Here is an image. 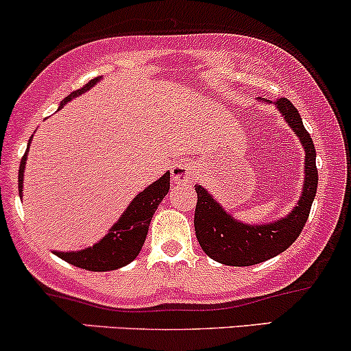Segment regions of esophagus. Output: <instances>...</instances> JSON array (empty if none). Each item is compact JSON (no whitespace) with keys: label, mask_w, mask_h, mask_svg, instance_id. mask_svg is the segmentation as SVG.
I'll list each match as a JSON object with an SVG mask.
<instances>
[{"label":"esophagus","mask_w":351,"mask_h":351,"mask_svg":"<svg viewBox=\"0 0 351 351\" xmlns=\"http://www.w3.org/2000/svg\"><path fill=\"white\" fill-rule=\"evenodd\" d=\"M195 176V165L192 160H180L179 164L174 165L172 169V179L176 184H189L194 180Z\"/></svg>","instance_id":"1"}]
</instances>
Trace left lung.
<instances>
[{
	"mask_svg": "<svg viewBox=\"0 0 351 351\" xmlns=\"http://www.w3.org/2000/svg\"><path fill=\"white\" fill-rule=\"evenodd\" d=\"M269 102V101H262ZM289 128L300 141L305 160H303L302 194L292 210L283 217L263 223H247L235 219L223 208L206 187L195 184V235L200 247L212 261L230 267H250L269 261L285 252L297 240L305 227L312 208L318 186V171L315 159L313 141L306 132L302 117L295 106L285 97L274 102Z\"/></svg>",
	"mask_w": 351,
	"mask_h": 351,
	"instance_id": "obj_1",
	"label": "left lung"
}]
</instances>
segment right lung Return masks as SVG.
<instances>
[{
	"mask_svg": "<svg viewBox=\"0 0 351 351\" xmlns=\"http://www.w3.org/2000/svg\"><path fill=\"white\" fill-rule=\"evenodd\" d=\"M102 77L89 81L84 88L74 90L68 97L61 101L59 109L74 97H80L81 94L88 93L90 88L97 84ZM33 137H29L26 152L23 156L21 164H19V174H18V192L19 199H23V180H25V169L27 152H29V144ZM169 187H171V174L165 172L162 177L156 180V182L149 184L144 191H141L125 207V210L121 214V217L109 227L108 234L104 237L97 240L90 247L81 250H53L54 255L62 258L64 262L71 263L80 269L90 270V271H109L117 270L121 267H125L131 263L134 258L139 255L143 250L144 240L147 237L149 223H151L152 215L156 214L157 207L162 202V199L167 195Z\"/></svg>",
	"mask_w": 351,
	"mask_h": 351,
	"instance_id": "right-lung-1",
	"label": "right lung"
}]
</instances>
